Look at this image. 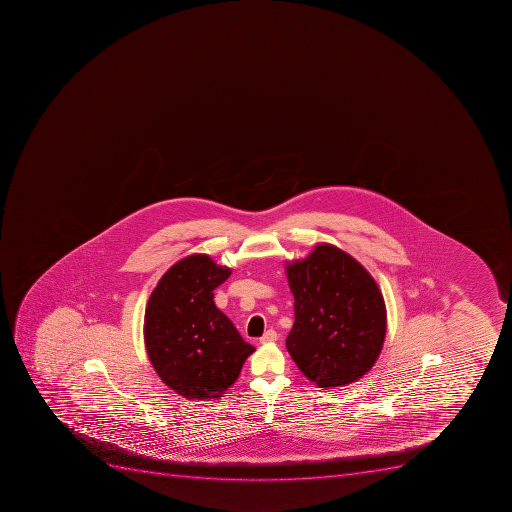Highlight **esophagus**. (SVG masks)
Instances as JSON below:
<instances>
[{
    "label": "esophagus",
    "mask_w": 512,
    "mask_h": 512,
    "mask_svg": "<svg viewBox=\"0 0 512 512\" xmlns=\"http://www.w3.org/2000/svg\"><path fill=\"white\" fill-rule=\"evenodd\" d=\"M277 339H279L277 332L269 329V331L264 332V335H262L261 339H259V342H261V344H271V342H275Z\"/></svg>",
    "instance_id": "34e87169"
}]
</instances>
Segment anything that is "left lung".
Returning a JSON list of instances; mask_svg holds the SVG:
<instances>
[{
    "label": "left lung",
    "mask_w": 512,
    "mask_h": 512,
    "mask_svg": "<svg viewBox=\"0 0 512 512\" xmlns=\"http://www.w3.org/2000/svg\"><path fill=\"white\" fill-rule=\"evenodd\" d=\"M295 323L285 345L301 373L319 387L355 383L378 360L386 305L370 272L337 246H314L287 262Z\"/></svg>",
    "instance_id": "left-lung-1"
}]
</instances>
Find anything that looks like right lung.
<instances>
[{
    "label": "right lung",
    "mask_w": 512,
    "mask_h": 512,
    "mask_svg": "<svg viewBox=\"0 0 512 512\" xmlns=\"http://www.w3.org/2000/svg\"><path fill=\"white\" fill-rule=\"evenodd\" d=\"M232 274L207 254L173 264L147 301L144 342L159 378L185 399H217L254 352L215 306L214 290Z\"/></svg>",
    "instance_id": "obj_1"
}]
</instances>
